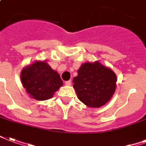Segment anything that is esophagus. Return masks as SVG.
Masks as SVG:
<instances>
[{
    "label": "esophagus",
    "instance_id": "1",
    "mask_svg": "<svg viewBox=\"0 0 146 146\" xmlns=\"http://www.w3.org/2000/svg\"><path fill=\"white\" fill-rule=\"evenodd\" d=\"M65 84H66V86H70V85L72 84V82H71V80H68V81L65 82Z\"/></svg>",
    "mask_w": 146,
    "mask_h": 146
}]
</instances>
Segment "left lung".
I'll list each match as a JSON object with an SVG mask.
<instances>
[{
  "mask_svg": "<svg viewBox=\"0 0 146 146\" xmlns=\"http://www.w3.org/2000/svg\"><path fill=\"white\" fill-rule=\"evenodd\" d=\"M73 80L79 100L90 108H100L108 102L116 89L117 77L113 70L100 62H85Z\"/></svg>",
  "mask_w": 146,
  "mask_h": 146,
  "instance_id": "1",
  "label": "left lung"
}]
</instances>
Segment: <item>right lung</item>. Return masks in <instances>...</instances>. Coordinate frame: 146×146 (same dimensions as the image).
Returning a JSON list of instances; mask_svg holds the SVG:
<instances>
[{
  "instance_id": "1",
  "label": "right lung",
  "mask_w": 146,
  "mask_h": 146,
  "mask_svg": "<svg viewBox=\"0 0 146 146\" xmlns=\"http://www.w3.org/2000/svg\"><path fill=\"white\" fill-rule=\"evenodd\" d=\"M21 80L30 97L37 100L52 98L63 84L59 73L46 61H35L23 68Z\"/></svg>"
}]
</instances>
